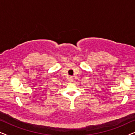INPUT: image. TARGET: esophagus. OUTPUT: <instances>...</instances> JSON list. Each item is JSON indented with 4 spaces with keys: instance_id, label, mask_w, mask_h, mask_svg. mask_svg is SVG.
<instances>
[{
    "instance_id": "1",
    "label": "esophagus",
    "mask_w": 135,
    "mask_h": 135,
    "mask_svg": "<svg viewBox=\"0 0 135 135\" xmlns=\"http://www.w3.org/2000/svg\"><path fill=\"white\" fill-rule=\"evenodd\" d=\"M69 81L70 82H73V77H69Z\"/></svg>"
}]
</instances>
